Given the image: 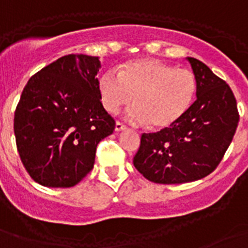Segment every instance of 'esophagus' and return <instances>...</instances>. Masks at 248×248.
<instances>
[{
	"instance_id": "1",
	"label": "esophagus",
	"mask_w": 248,
	"mask_h": 248,
	"mask_svg": "<svg viewBox=\"0 0 248 248\" xmlns=\"http://www.w3.org/2000/svg\"><path fill=\"white\" fill-rule=\"evenodd\" d=\"M126 128H127V127H126V126H124V124H121V122H118V121H117V122H116V126H114V130L117 131V132H118V131L126 130Z\"/></svg>"
}]
</instances>
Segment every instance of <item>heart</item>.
Here are the masks:
<instances>
[{"instance_id":"obj_1","label":"heart","mask_w":248,"mask_h":248,"mask_svg":"<svg viewBox=\"0 0 248 248\" xmlns=\"http://www.w3.org/2000/svg\"><path fill=\"white\" fill-rule=\"evenodd\" d=\"M103 107L117 113L134 105L127 117L137 124H147L153 130L172 127L190 109L197 80L188 69H176L156 59H137L124 64L118 70L106 72L98 82Z\"/></svg>"}]
</instances>
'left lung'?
Wrapping results in <instances>:
<instances>
[{
  "label": "left lung",
  "instance_id": "1",
  "mask_svg": "<svg viewBox=\"0 0 248 248\" xmlns=\"http://www.w3.org/2000/svg\"><path fill=\"white\" fill-rule=\"evenodd\" d=\"M197 80V99L172 127L142 134L134 165L147 180L182 184L216 170L236 134L240 114L230 85L204 63L186 58Z\"/></svg>",
  "mask_w": 248,
  "mask_h": 248
}]
</instances>
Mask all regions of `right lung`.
<instances>
[{"mask_svg": "<svg viewBox=\"0 0 248 248\" xmlns=\"http://www.w3.org/2000/svg\"><path fill=\"white\" fill-rule=\"evenodd\" d=\"M98 57L69 54L29 79L14 117L18 155L44 186L70 188L93 169L99 141L114 130L101 102Z\"/></svg>", "mask_w": 248, "mask_h": 248, "instance_id": "right-lung-1", "label": "right lung"}]
</instances>
